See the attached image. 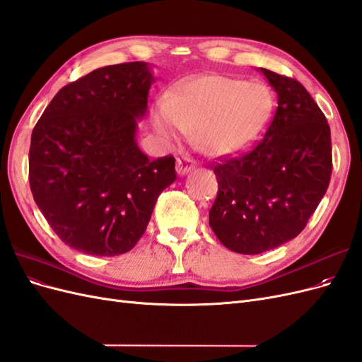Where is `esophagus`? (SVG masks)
I'll return each instance as SVG.
<instances>
[{"instance_id":"1","label":"esophagus","mask_w":362,"mask_h":362,"mask_svg":"<svg viewBox=\"0 0 362 362\" xmlns=\"http://www.w3.org/2000/svg\"><path fill=\"white\" fill-rule=\"evenodd\" d=\"M193 169H194V160L189 157H180L177 160V173L180 177H184V175H187Z\"/></svg>"}]
</instances>
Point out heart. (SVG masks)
Masks as SVG:
<instances>
[{
  "label": "heart",
  "mask_w": 362,
  "mask_h": 362,
  "mask_svg": "<svg viewBox=\"0 0 362 362\" xmlns=\"http://www.w3.org/2000/svg\"><path fill=\"white\" fill-rule=\"evenodd\" d=\"M270 112L269 92L258 83L222 75H201L173 86L152 107L151 124L164 145L173 146L184 133L216 156H234L259 136Z\"/></svg>",
  "instance_id": "obj_1"
}]
</instances>
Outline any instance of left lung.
<instances>
[{"label":"left lung","mask_w":362,"mask_h":362,"mask_svg":"<svg viewBox=\"0 0 362 362\" xmlns=\"http://www.w3.org/2000/svg\"><path fill=\"white\" fill-rule=\"evenodd\" d=\"M278 96L267 133L249 154L214 168L210 226L233 252L255 255L290 242L329 185L331 129L319 105L293 78L258 68Z\"/></svg>","instance_id":"8db88e82"}]
</instances>
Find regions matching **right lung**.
<instances>
[{
  "label": "right lung",
  "mask_w": 362,
  "mask_h": 362,
  "mask_svg": "<svg viewBox=\"0 0 362 362\" xmlns=\"http://www.w3.org/2000/svg\"><path fill=\"white\" fill-rule=\"evenodd\" d=\"M154 83L146 62L98 68L60 89L33 129V198L54 233L84 254L133 249L177 180L172 156L152 161L137 145Z\"/></svg>",
  "instance_id": "obj_1"
}]
</instances>
